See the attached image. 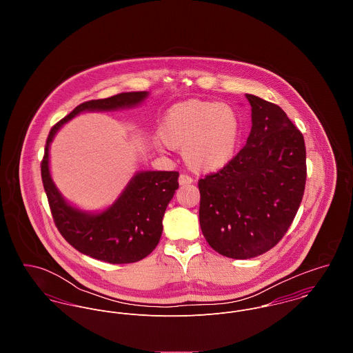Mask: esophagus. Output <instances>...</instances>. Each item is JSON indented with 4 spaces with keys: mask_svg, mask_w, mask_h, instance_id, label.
Returning <instances> with one entry per match:
<instances>
[{
    "mask_svg": "<svg viewBox=\"0 0 353 353\" xmlns=\"http://www.w3.org/2000/svg\"><path fill=\"white\" fill-rule=\"evenodd\" d=\"M192 182H193L192 176H189V175H186V174H181V175H179V185H181V186L190 185Z\"/></svg>",
    "mask_w": 353,
    "mask_h": 353,
    "instance_id": "esophagus-1",
    "label": "esophagus"
}]
</instances>
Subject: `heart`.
Returning a JSON list of instances; mask_svg holds the SVG:
<instances>
[{"label": "heart", "mask_w": 353, "mask_h": 353, "mask_svg": "<svg viewBox=\"0 0 353 353\" xmlns=\"http://www.w3.org/2000/svg\"><path fill=\"white\" fill-rule=\"evenodd\" d=\"M241 136V118L227 103L189 99L174 104L163 117L159 137L181 150L186 165L196 172H216L234 157Z\"/></svg>", "instance_id": "b5f03b06"}]
</instances>
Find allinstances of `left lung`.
I'll use <instances>...</instances> for the list:
<instances>
[{
    "label": "left lung",
    "instance_id": "1",
    "mask_svg": "<svg viewBox=\"0 0 353 353\" xmlns=\"http://www.w3.org/2000/svg\"><path fill=\"white\" fill-rule=\"evenodd\" d=\"M246 98L252 123L246 145L199 181L202 234L214 252L235 259L258 256L281 241L307 176L302 133L277 104Z\"/></svg>",
    "mask_w": 353,
    "mask_h": 353
}]
</instances>
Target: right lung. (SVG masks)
Returning <instances> with one entry per match:
<instances>
[{
	"label": "right lung",
	"mask_w": 353,
	"mask_h": 353,
	"mask_svg": "<svg viewBox=\"0 0 353 353\" xmlns=\"http://www.w3.org/2000/svg\"><path fill=\"white\" fill-rule=\"evenodd\" d=\"M147 91L123 92L84 101L51 128L41 164L42 182L54 223L76 250L108 263H132L150 255L163 232V216L178 189L176 171H140L118 200L105 210L90 213L65 201L51 179L49 148L59 128L83 111H111L140 104Z\"/></svg>",
	"instance_id": "right-lung-1"
}]
</instances>
